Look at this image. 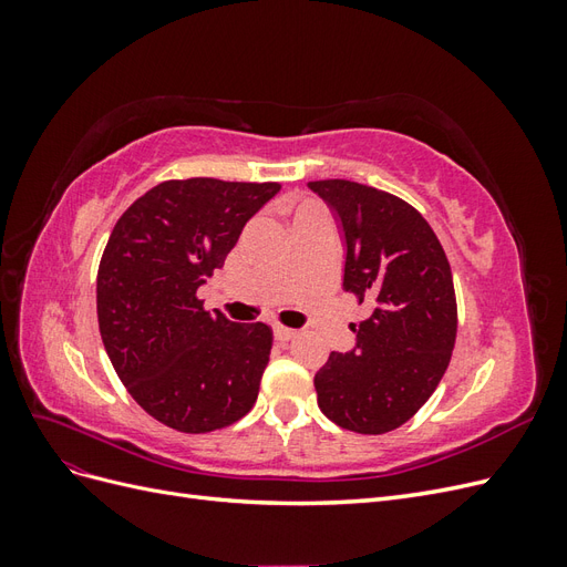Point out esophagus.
Masks as SVG:
<instances>
[{
  "label": "esophagus",
  "instance_id": "obj_1",
  "mask_svg": "<svg viewBox=\"0 0 567 567\" xmlns=\"http://www.w3.org/2000/svg\"><path fill=\"white\" fill-rule=\"evenodd\" d=\"M298 336V331H293V329H286V326H274V338L277 340H281V342H286V340H293Z\"/></svg>",
  "mask_w": 567,
  "mask_h": 567
}]
</instances>
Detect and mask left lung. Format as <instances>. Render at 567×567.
<instances>
[{
	"label": "left lung",
	"instance_id": "1",
	"mask_svg": "<svg viewBox=\"0 0 567 567\" xmlns=\"http://www.w3.org/2000/svg\"><path fill=\"white\" fill-rule=\"evenodd\" d=\"M333 213L342 288L371 315L352 326L348 352H331L317 402L336 425L381 435L406 423L435 392L456 340L452 269L435 231L402 198L348 179L307 184Z\"/></svg>",
	"mask_w": 567,
	"mask_h": 567
}]
</instances>
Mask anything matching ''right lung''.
I'll return each mask as SVG.
<instances>
[{
  "label": "right lung",
  "instance_id": "add662e5",
  "mask_svg": "<svg viewBox=\"0 0 567 567\" xmlns=\"http://www.w3.org/2000/svg\"><path fill=\"white\" fill-rule=\"evenodd\" d=\"M279 192L277 182H163L111 231L96 277L101 340L136 404L175 431H217L257 400L269 326L205 312L196 290Z\"/></svg>",
  "mask_w": 567,
  "mask_h": 567
}]
</instances>
